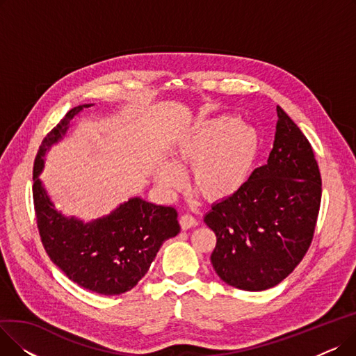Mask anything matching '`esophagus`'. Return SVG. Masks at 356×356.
Instances as JSON below:
<instances>
[{"label": "esophagus", "mask_w": 356, "mask_h": 356, "mask_svg": "<svg viewBox=\"0 0 356 356\" xmlns=\"http://www.w3.org/2000/svg\"><path fill=\"white\" fill-rule=\"evenodd\" d=\"M180 227H181V229H191V228H193V227H196V225H199V220L193 216V215H191V213H184V215H181L180 216Z\"/></svg>", "instance_id": "34e87169"}]
</instances>
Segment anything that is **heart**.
Masks as SVG:
<instances>
[{
	"mask_svg": "<svg viewBox=\"0 0 356 356\" xmlns=\"http://www.w3.org/2000/svg\"><path fill=\"white\" fill-rule=\"evenodd\" d=\"M259 152V136L251 125L222 115L199 120L183 129L172 147L173 164L157 173L165 189L181 184V165L191 164V183L204 199L216 202L238 193L251 176Z\"/></svg>",
	"mask_w": 356,
	"mask_h": 356,
	"instance_id": "heart-1",
	"label": "heart"
}]
</instances>
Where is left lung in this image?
I'll return each instance as SVG.
<instances>
[{
  "label": "left lung",
  "mask_w": 356,
  "mask_h": 356,
  "mask_svg": "<svg viewBox=\"0 0 356 356\" xmlns=\"http://www.w3.org/2000/svg\"><path fill=\"white\" fill-rule=\"evenodd\" d=\"M277 117L267 164L204 216L216 235L211 257L216 274L245 291L271 289L300 264L321 209L322 177L313 148L280 106Z\"/></svg>",
  "instance_id": "left-lung-1"
}]
</instances>
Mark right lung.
Masks as SVG:
<instances>
[{
    "label": "right lung",
    "mask_w": 356,
    "mask_h": 356,
    "mask_svg": "<svg viewBox=\"0 0 356 356\" xmlns=\"http://www.w3.org/2000/svg\"><path fill=\"white\" fill-rule=\"evenodd\" d=\"M89 106V105H83ZM83 106L70 109L42 141L33 167V200L42 244L53 263L81 287L98 294H121L137 286L163 242L180 232L177 212L140 197L109 216L82 223L53 209L40 179L43 156L62 138L70 120Z\"/></svg>",
    "instance_id": "obj_1"
}]
</instances>
